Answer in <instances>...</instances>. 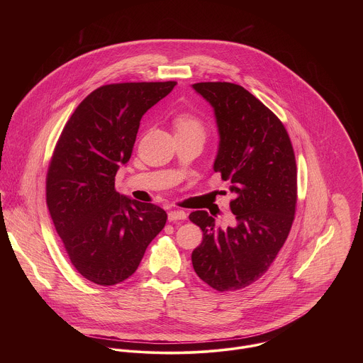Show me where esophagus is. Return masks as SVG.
I'll return each instance as SVG.
<instances>
[{"mask_svg":"<svg viewBox=\"0 0 363 363\" xmlns=\"http://www.w3.org/2000/svg\"><path fill=\"white\" fill-rule=\"evenodd\" d=\"M186 218H187V215H186L184 211H177V209H174V211H170V212H169V220H170V222L184 220Z\"/></svg>","mask_w":363,"mask_h":363,"instance_id":"34e87169","label":"esophagus"}]
</instances>
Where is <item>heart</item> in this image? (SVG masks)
<instances>
[{
	"mask_svg": "<svg viewBox=\"0 0 363 363\" xmlns=\"http://www.w3.org/2000/svg\"><path fill=\"white\" fill-rule=\"evenodd\" d=\"M173 124L176 133H199L201 135L206 133L204 121L191 113H179L174 117Z\"/></svg>",
	"mask_w": 363,
	"mask_h": 363,
	"instance_id": "1",
	"label": "heart"
}]
</instances>
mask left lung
<instances>
[{
	"mask_svg": "<svg viewBox=\"0 0 363 363\" xmlns=\"http://www.w3.org/2000/svg\"><path fill=\"white\" fill-rule=\"evenodd\" d=\"M193 88L215 110L220 141L213 170L232 183L235 219L218 228L207 211L191 212L190 220L203 230L191 261L211 288L238 291L267 272L289 235L298 201L296 159L282 121L243 86L199 82Z\"/></svg>",
	"mask_w": 363,
	"mask_h": 363,
	"instance_id": "obj_1",
	"label": "left lung"
}]
</instances>
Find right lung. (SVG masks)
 Returning a JSON list of instances; mask_svg holds the SVG:
<instances>
[{
	"label": "right lung",
	"instance_id": "right-lung-1",
	"mask_svg": "<svg viewBox=\"0 0 363 363\" xmlns=\"http://www.w3.org/2000/svg\"><path fill=\"white\" fill-rule=\"evenodd\" d=\"M177 82H123L91 92L74 110L52 151L46 203L74 268L110 286L130 278L167 213L116 191V173L127 163L141 117Z\"/></svg>",
	"mask_w": 363,
	"mask_h": 363
}]
</instances>
